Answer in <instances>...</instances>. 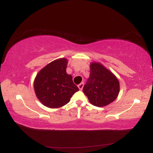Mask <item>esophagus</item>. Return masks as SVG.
I'll list each match as a JSON object with an SVG mask.
<instances>
[{
  "instance_id": "1",
  "label": "esophagus",
  "mask_w": 153,
  "mask_h": 153,
  "mask_svg": "<svg viewBox=\"0 0 153 153\" xmlns=\"http://www.w3.org/2000/svg\"><path fill=\"white\" fill-rule=\"evenodd\" d=\"M78 86V88H79V90H80V91H82V88H83V87H84V83H83V82H82V83H80V84H79V85H78V86Z\"/></svg>"
}]
</instances>
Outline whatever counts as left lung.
Masks as SVG:
<instances>
[{
    "mask_svg": "<svg viewBox=\"0 0 153 153\" xmlns=\"http://www.w3.org/2000/svg\"><path fill=\"white\" fill-rule=\"evenodd\" d=\"M119 81L110 70L99 62L90 64V76L83 88L89 102L97 107H104L117 98Z\"/></svg>",
    "mask_w": 153,
    "mask_h": 153,
    "instance_id": "8db88e82",
    "label": "left lung"
}]
</instances>
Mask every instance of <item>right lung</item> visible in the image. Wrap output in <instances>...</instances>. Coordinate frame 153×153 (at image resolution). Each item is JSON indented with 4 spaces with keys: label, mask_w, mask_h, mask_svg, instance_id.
<instances>
[{
    "label": "right lung",
    "mask_w": 153,
    "mask_h": 153,
    "mask_svg": "<svg viewBox=\"0 0 153 153\" xmlns=\"http://www.w3.org/2000/svg\"><path fill=\"white\" fill-rule=\"evenodd\" d=\"M68 60L65 58L54 60L42 68L34 80V90L43 105L59 108L69 102L73 94L79 91L66 72Z\"/></svg>",
    "instance_id": "obj_1"
}]
</instances>
